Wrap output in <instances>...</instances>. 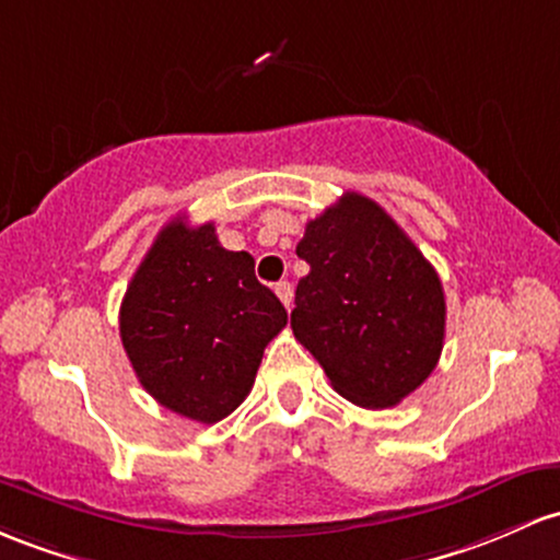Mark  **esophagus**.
<instances>
[{"label": "esophagus", "instance_id": "34e87169", "mask_svg": "<svg viewBox=\"0 0 560 560\" xmlns=\"http://www.w3.org/2000/svg\"><path fill=\"white\" fill-rule=\"evenodd\" d=\"M276 294H279V300L281 303H284V308L290 311V305H292V284L290 281H279V284H276Z\"/></svg>", "mask_w": 560, "mask_h": 560}]
</instances>
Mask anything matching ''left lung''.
Instances as JSON below:
<instances>
[{
  "label": "left lung",
  "instance_id": "left-lung-1",
  "mask_svg": "<svg viewBox=\"0 0 560 560\" xmlns=\"http://www.w3.org/2000/svg\"><path fill=\"white\" fill-rule=\"evenodd\" d=\"M308 262L292 331L355 407L385 409L420 388L444 348L439 273L377 201L348 194L305 225Z\"/></svg>",
  "mask_w": 560,
  "mask_h": 560
}]
</instances>
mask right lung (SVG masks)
<instances>
[{"label": "right lung", "instance_id": "1", "mask_svg": "<svg viewBox=\"0 0 560 560\" xmlns=\"http://www.w3.org/2000/svg\"><path fill=\"white\" fill-rule=\"evenodd\" d=\"M284 327V305L255 279V257L220 247L212 223L186 218L159 231L119 311L140 385L205 425L247 398L262 350Z\"/></svg>", "mask_w": 560, "mask_h": 560}]
</instances>
